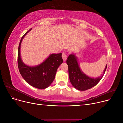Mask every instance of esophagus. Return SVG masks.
Returning a JSON list of instances; mask_svg holds the SVG:
<instances>
[{
  "label": "esophagus",
  "mask_w": 123,
  "mask_h": 123,
  "mask_svg": "<svg viewBox=\"0 0 123 123\" xmlns=\"http://www.w3.org/2000/svg\"><path fill=\"white\" fill-rule=\"evenodd\" d=\"M62 57L63 58V60L64 61H66L67 58V56L66 54L65 53H62Z\"/></svg>",
  "instance_id": "esophagus-1"
}]
</instances>
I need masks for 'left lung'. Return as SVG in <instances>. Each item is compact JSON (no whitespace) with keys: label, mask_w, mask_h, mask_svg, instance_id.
<instances>
[{"label":"left lung","mask_w":123,"mask_h":123,"mask_svg":"<svg viewBox=\"0 0 123 123\" xmlns=\"http://www.w3.org/2000/svg\"><path fill=\"white\" fill-rule=\"evenodd\" d=\"M66 62L68 66L71 83L74 88L80 91L88 90L97 85L102 79L107 67V65L102 76L94 79L87 76L81 71L78 64L77 58L74 54H70L68 57Z\"/></svg>","instance_id":"left-lung-1"}]
</instances>
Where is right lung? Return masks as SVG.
I'll return each instance as SVG.
<instances>
[{
    "mask_svg": "<svg viewBox=\"0 0 123 123\" xmlns=\"http://www.w3.org/2000/svg\"><path fill=\"white\" fill-rule=\"evenodd\" d=\"M31 29L20 39L17 54L18 67L22 77L29 85L43 89L49 87L54 80L58 67L63 62L62 53L52 54L43 63L36 66L30 67L24 64L20 57V45L24 36Z\"/></svg>",
    "mask_w": 123,
    "mask_h": 123,
    "instance_id": "add662e5",
    "label": "right lung"
}]
</instances>
